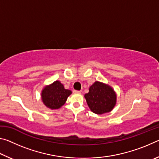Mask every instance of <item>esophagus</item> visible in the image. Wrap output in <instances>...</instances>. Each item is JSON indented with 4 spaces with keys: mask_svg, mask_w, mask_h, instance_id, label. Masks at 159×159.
Here are the masks:
<instances>
[{
    "mask_svg": "<svg viewBox=\"0 0 159 159\" xmlns=\"http://www.w3.org/2000/svg\"><path fill=\"white\" fill-rule=\"evenodd\" d=\"M81 90H74V93H81Z\"/></svg>",
    "mask_w": 159,
    "mask_h": 159,
    "instance_id": "34e87169",
    "label": "esophagus"
}]
</instances>
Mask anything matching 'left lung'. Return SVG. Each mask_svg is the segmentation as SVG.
<instances>
[{
    "mask_svg": "<svg viewBox=\"0 0 159 159\" xmlns=\"http://www.w3.org/2000/svg\"><path fill=\"white\" fill-rule=\"evenodd\" d=\"M91 111L96 114H103L112 111L116 104V93L108 84L95 81L84 95Z\"/></svg>",
    "mask_w": 159,
    "mask_h": 159,
    "instance_id": "8db88e82",
    "label": "left lung"
}]
</instances>
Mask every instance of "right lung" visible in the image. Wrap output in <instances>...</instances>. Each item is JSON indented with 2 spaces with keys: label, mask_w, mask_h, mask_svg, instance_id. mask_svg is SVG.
<instances>
[{
  "label": "right lung",
  "mask_w": 159,
  "mask_h": 159,
  "mask_svg": "<svg viewBox=\"0 0 159 159\" xmlns=\"http://www.w3.org/2000/svg\"><path fill=\"white\" fill-rule=\"evenodd\" d=\"M72 92L65 89L64 85L59 80L45 85L41 91V99L44 105L50 109L61 108Z\"/></svg>",
  "instance_id": "obj_1"
}]
</instances>
